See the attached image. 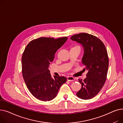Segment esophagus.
I'll return each instance as SVG.
<instances>
[{
    "label": "esophagus",
    "instance_id": "obj_1",
    "mask_svg": "<svg viewBox=\"0 0 123 123\" xmlns=\"http://www.w3.org/2000/svg\"><path fill=\"white\" fill-rule=\"evenodd\" d=\"M67 80L68 81H70V82H71V81H75V78H74V77H71V76H68L67 78Z\"/></svg>",
    "mask_w": 123,
    "mask_h": 123
}]
</instances>
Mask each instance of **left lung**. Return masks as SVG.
<instances>
[{
  "instance_id": "1",
  "label": "left lung",
  "mask_w": 123,
  "mask_h": 123,
  "mask_svg": "<svg viewBox=\"0 0 123 123\" xmlns=\"http://www.w3.org/2000/svg\"><path fill=\"white\" fill-rule=\"evenodd\" d=\"M70 39L82 44L84 51L82 62L85 70L88 71L86 79L79 80L82 87L76 95L84 100L92 99L100 91L106 80L109 67L107 49L100 39L91 34L81 33Z\"/></svg>"
}]
</instances>
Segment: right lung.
<instances>
[{
	"instance_id": "obj_1",
	"label": "right lung",
	"mask_w": 123,
	"mask_h": 123,
	"mask_svg": "<svg viewBox=\"0 0 123 123\" xmlns=\"http://www.w3.org/2000/svg\"><path fill=\"white\" fill-rule=\"evenodd\" d=\"M67 39L40 37L30 41L24 51L21 60L23 79L30 93L38 100L53 99L67 81L64 76L52 78L48 67L57 50Z\"/></svg>"
}]
</instances>
